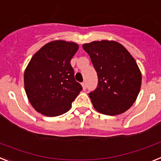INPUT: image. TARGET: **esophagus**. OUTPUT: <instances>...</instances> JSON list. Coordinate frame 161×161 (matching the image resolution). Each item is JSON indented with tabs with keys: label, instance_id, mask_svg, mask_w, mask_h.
I'll return each instance as SVG.
<instances>
[{
	"label": "esophagus",
	"instance_id": "esophagus-1",
	"mask_svg": "<svg viewBox=\"0 0 161 161\" xmlns=\"http://www.w3.org/2000/svg\"><path fill=\"white\" fill-rule=\"evenodd\" d=\"M82 89H83V90H86V82H82Z\"/></svg>",
	"mask_w": 161,
	"mask_h": 161
}]
</instances>
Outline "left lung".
<instances>
[{
	"mask_svg": "<svg viewBox=\"0 0 161 161\" xmlns=\"http://www.w3.org/2000/svg\"><path fill=\"white\" fill-rule=\"evenodd\" d=\"M98 75V85L89 93L95 109L105 115L125 113L140 92L142 74L134 57L114 40L93 41L82 45Z\"/></svg>",
	"mask_w": 161,
	"mask_h": 161,
	"instance_id": "1",
	"label": "left lung"
}]
</instances>
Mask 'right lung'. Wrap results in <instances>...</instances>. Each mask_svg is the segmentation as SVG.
I'll return each instance as SVG.
<instances>
[{"mask_svg": "<svg viewBox=\"0 0 161 161\" xmlns=\"http://www.w3.org/2000/svg\"><path fill=\"white\" fill-rule=\"evenodd\" d=\"M78 49L75 42L54 40L31 57L24 72V87L29 102L40 114L47 117L65 114L82 91L70 65Z\"/></svg>", "mask_w": 161, "mask_h": 161, "instance_id": "obj_1", "label": "right lung"}]
</instances>
